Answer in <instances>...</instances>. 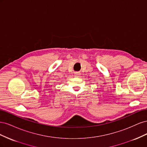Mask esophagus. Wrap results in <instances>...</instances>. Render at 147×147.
<instances>
[{
    "label": "esophagus",
    "mask_w": 147,
    "mask_h": 147,
    "mask_svg": "<svg viewBox=\"0 0 147 147\" xmlns=\"http://www.w3.org/2000/svg\"><path fill=\"white\" fill-rule=\"evenodd\" d=\"M80 75V72H75V77H78Z\"/></svg>",
    "instance_id": "esophagus-1"
}]
</instances>
